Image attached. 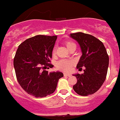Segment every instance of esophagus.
I'll list each match as a JSON object with an SVG mask.
<instances>
[{
  "label": "esophagus",
  "instance_id": "obj_1",
  "mask_svg": "<svg viewBox=\"0 0 120 120\" xmlns=\"http://www.w3.org/2000/svg\"><path fill=\"white\" fill-rule=\"evenodd\" d=\"M64 76H71V74H68V73H64Z\"/></svg>",
  "mask_w": 120,
  "mask_h": 120
}]
</instances>
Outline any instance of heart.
Wrapping results in <instances>:
<instances>
[{
    "label": "heart",
    "instance_id": "heart-1",
    "mask_svg": "<svg viewBox=\"0 0 120 120\" xmlns=\"http://www.w3.org/2000/svg\"><path fill=\"white\" fill-rule=\"evenodd\" d=\"M65 45H66L68 49L69 50L70 48H71L72 46L74 45L75 44L73 42H72V41H66V42H65ZM52 54H54V55L55 54V49H53ZM73 64V62L71 60H59V61L56 63V66L57 67L58 69H59L64 71H65V72H68V71H71Z\"/></svg>",
    "mask_w": 120,
    "mask_h": 120
}]
</instances>
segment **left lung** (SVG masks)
<instances>
[{"label": "left lung", "instance_id": "obj_1", "mask_svg": "<svg viewBox=\"0 0 120 120\" xmlns=\"http://www.w3.org/2000/svg\"><path fill=\"white\" fill-rule=\"evenodd\" d=\"M70 37L78 42L82 53L76 68L79 70L85 68L82 74L73 75L77 78L73 89L80 96L92 94L100 88L105 80L109 55L103 42L93 35L79 32L71 34Z\"/></svg>", "mask_w": 120, "mask_h": 120}]
</instances>
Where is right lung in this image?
Returning a JSON list of instances; mask_svg holds the SVG:
<instances>
[{"label": "right lung", "instance_id": "add662e5", "mask_svg": "<svg viewBox=\"0 0 120 120\" xmlns=\"http://www.w3.org/2000/svg\"><path fill=\"white\" fill-rule=\"evenodd\" d=\"M57 36L38 35L27 39L19 46L13 60L19 83L28 94L43 98L55 92L62 72L48 73L45 70L50 64Z\"/></svg>", "mask_w": 120, "mask_h": 120}]
</instances>
